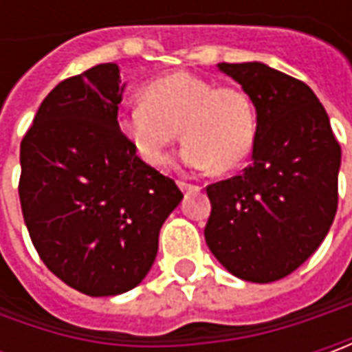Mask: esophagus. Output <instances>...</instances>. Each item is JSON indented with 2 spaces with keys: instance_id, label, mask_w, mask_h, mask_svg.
Wrapping results in <instances>:
<instances>
[{
  "instance_id": "1",
  "label": "esophagus",
  "mask_w": 352,
  "mask_h": 352,
  "mask_svg": "<svg viewBox=\"0 0 352 352\" xmlns=\"http://www.w3.org/2000/svg\"><path fill=\"white\" fill-rule=\"evenodd\" d=\"M178 186H180V190H182V192H199V186H196V184L178 180Z\"/></svg>"
}]
</instances>
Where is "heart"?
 Instances as JSON below:
<instances>
[{
    "instance_id": "1",
    "label": "heart",
    "mask_w": 352,
    "mask_h": 352,
    "mask_svg": "<svg viewBox=\"0 0 352 352\" xmlns=\"http://www.w3.org/2000/svg\"><path fill=\"white\" fill-rule=\"evenodd\" d=\"M141 98L117 113V127L153 168L168 162L178 131L186 141L182 160L190 168L227 172L241 166L254 148L258 116L241 86H215L192 72H174L146 84Z\"/></svg>"
}]
</instances>
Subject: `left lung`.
<instances>
[{
	"mask_svg": "<svg viewBox=\"0 0 352 352\" xmlns=\"http://www.w3.org/2000/svg\"><path fill=\"white\" fill-rule=\"evenodd\" d=\"M219 70L249 94L258 116L252 162L241 176L210 184L206 243L247 282L292 274L318 250L339 201L341 146L318 96L302 80L261 62Z\"/></svg>",
	"mask_w": 352,
	"mask_h": 352,
	"instance_id": "left-lung-1",
	"label": "left lung"
}]
</instances>
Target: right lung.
<instances>
[{"instance_id":"obj_1","label":"right lung","mask_w":352,"mask_h":352,"mask_svg":"<svg viewBox=\"0 0 352 352\" xmlns=\"http://www.w3.org/2000/svg\"><path fill=\"white\" fill-rule=\"evenodd\" d=\"M117 64L62 80L21 141L19 199L47 268L86 296H117L146 276L158 233L184 194L144 164L117 127Z\"/></svg>"}]
</instances>
